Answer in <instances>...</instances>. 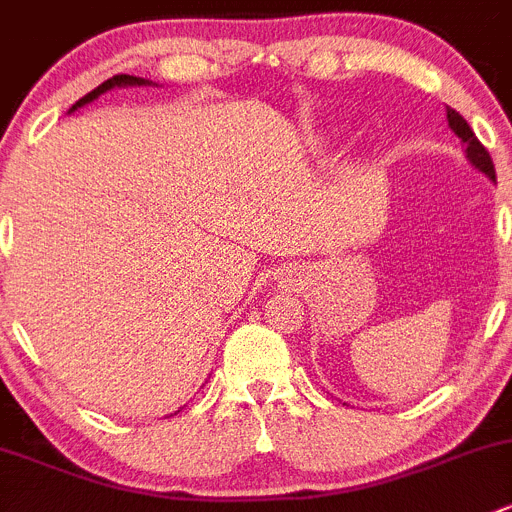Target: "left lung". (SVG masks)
Returning <instances> with one entry per match:
<instances>
[{
  "mask_svg": "<svg viewBox=\"0 0 512 512\" xmlns=\"http://www.w3.org/2000/svg\"><path fill=\"white\" fill-rule=\"evenodd\" d=\"M447 123H450L452 133L457 135V138L465 143V153H467V160H470L475 168L480 170V173L488 175L490 180H495V165H493V158H490V153L485 150V145L480 143L478 138H475V133H472V128L467 125V120L462 118L457 110H452V107H447Z\"/></svg>",
  "mask_w": 512,
  "mask_h": 512,
  "instance_id": "8db88e82",
  "label": "left lung"
}]
</instances>
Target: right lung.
I'll return each mask as SVG.
<instances>
[{
    "label": "right lung",
    "instance_id": "obj_1",
    "mask_svg": "<svg viewBox=\"0 0 512 512\" xmlns=\"http://www.w3.org/2000/svg\"><path fill=\"white\" fill-rule=\"evenodd\" d=\"M145 82H148V80H143V77H133V75H115V77H110V80H107V82H102L100 87H95V90H92V92H87L85 97H80V100H77L75 105L70 107V110H77V107L87 105V102L95 100L97 95H102V92H107V90H113V87H120V85H145Z\"/></svg>",
    "mask_w": 512,
    "mask_h": 512
}]
</instances>
